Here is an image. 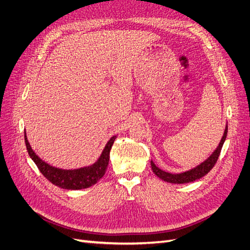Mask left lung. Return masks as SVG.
<instances>
[{
  "label": "left lung",
  "mask_w": 250,
  "mask_h": 250,
  "mask_svg": "<svg viewBox=\"0 0 250 250\" xmlns=\"http://www.w3.org/2000/svg\"><path fill=\"white\" fill-rule=\"evenodd\" d=\"M226 135H228V124L225 126V130L223 133V137L219 143L218 147L215 149V151L211 153L206 161H203L199 165L196 166V167L187 170L185 172H180V173H170V172H166L162 169H160L157 166L153 163V161H151V168H152L153 173L157 177H160L164 181H167V183L170 184H188V183H193V181L197 180L213 169L215 166L219 155H220L221 149L223 144L226 140Z\"/></svg>",
  "instance_id": "1"
}]
</instances>
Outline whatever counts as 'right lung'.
I'll return each instance as SVG.
<instances>
[{
	"instance_id": "add662e5",
	"label": "right lung",
	"mask_w": 250,
	"mask_h": 250,
	"mask_svg": "<svg viewBox=\"0 0 250 250\" xmlns=\"http://www.w3.org/2000/svg\"><path fill=\"white\" fill-rule=\"evenodd\" d=\"M116 139L117 135H112L102 150L99 158L93 165L78 169L67 170L53 167V166L42 161L30 146L25 130V143L29 156L31 157V160L35 163L37 168L44 177L51 181L53 185L62 188H66V190H81V188H89L97 184L103 177L109 163L110 149Z\"/></svg>"
}]
</instances>
